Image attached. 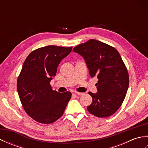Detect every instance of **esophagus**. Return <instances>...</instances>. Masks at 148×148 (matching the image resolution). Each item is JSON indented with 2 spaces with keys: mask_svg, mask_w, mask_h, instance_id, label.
Returning a JSON list of instances; mask_svg holds the SVG:
<instances>
[{
  "mask_svg": "<svg viewBox=\"0 0 148 148\" xmlns=\"http://www.w3.org/2000/svg\"><path fill=\"white\" fill-rule=\"evenodd\" d=\"M75 94L77 95H83V93H79V92H75Z\"/></svg>",
  "mask_w": 148,
  "mask_h": 148,
  "instance_id": "1",
  "label": "esophagus"
}]
</instances>
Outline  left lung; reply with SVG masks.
<instances>
[{"instance_id": "left-lung-1", "label": "left lung", "mask_w": 148, "mask_h": 148, "mask_svg": "<svg viewBox=\"0 0 148 148\" xmlns=\"http://www.w3.org/2000/svg\"><path fill=\"white\" fill-rule=\"evenodd\" d=\"M85 60L92 77L99 79L97 92H89L92 102L87 107L91 114L99 118L112 115L120 108L129 85L126 66L114 48L90 39L73 49Z\"/></svg>"}]
</instances>
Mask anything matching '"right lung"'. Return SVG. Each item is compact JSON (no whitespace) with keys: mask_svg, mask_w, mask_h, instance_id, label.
Here are the masks:
<instances>
[{"mask_svg":"<svg viewBox=\"0 0 148 148\" xmlns=\"http://www.w3.org/2000/svg\"><path fill=\"white\" fill-rule=\"evenodd\" d=\"M72 47L47 46L31 52L17 81V90L25 111L34 120L49 124L63 115L71 98L70 92L53 91L50 81L60 63Z\"/></svg>","mask_w":148,"mask_h":148,"instance_id":"right-lung-1","label":"right lung"}]
</instances>
